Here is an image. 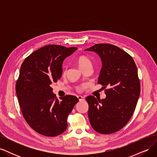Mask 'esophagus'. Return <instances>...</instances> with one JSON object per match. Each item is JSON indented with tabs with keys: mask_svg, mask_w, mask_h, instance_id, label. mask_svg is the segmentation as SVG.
Segmentation results:
<instances>
[{
	"mask_svg": "<svg viewBox=\"0 0 157 157\" xmlns=\"http://www.w3.org/2000/svg\"><path fill=\"white\" fill-rule=\"evenodd\" d=\"M77 98L79 99V101H84V98L81 96H78Z\"/></svg>",
	"mask_w": 157,
	"mask_h": 157,
	"instance_id": "esophagus-1",
	"label": "esophagus"
}]
</instances>
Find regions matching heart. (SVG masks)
Masks as SVG:
<instances>
[{"mask_svg":"<svg viewBox=\"0 0 157 157\" xmlns=\"http://www.w3.org/2000/svg\"><path fill=\"white\" fill-rule=\"evenodd\" d=\"M77 62L79 66V67L82 70H83L84 68L88 67L90 65H92L91 61L90 60V59L88 58V57L85 56H78L77 59ZM65 71H66V69L63 71L64 73H65Z\"/></svg>","mask_w":157,"mask_h":157,"instance_id":"obj_1","label":"heart"}]
</instances>
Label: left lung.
<instances>
[{
  "label": "left lung",
  "instance_id": "1",
  "mask_svg": "<svg viewBox=\"0 0 157 157\" xmlns=\"http://www.w3.org/2000/svg\"><path fill=\"white\" fill-rule=\"evenodd\" d=\"M85 50L98 54L102 67L98 83L103 86L106 98L89 96L88 118L93 129L103 134L115 133L132 117L140 95V82L134 59L127 52L109 44H97Z\"/></svg>",
  "mask_w": 157,
  "mask_h": 157
}]
</instances>
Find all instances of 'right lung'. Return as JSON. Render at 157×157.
<instances>
[{"instance_id": "obj_1", "label": "right lung", "mask_w": 157, "mask_h": 157, "mask_svg": "<svg viewBox=\"0 0 157 157\" xmlns=\"http://www.w3.org/2000/svg\"><path fill=\"white\" fill-rule=\"evenodd\" d=\"M77 49L47 45L27 57L21 66L16 85L19 105L27 124L40 134L54 137L67 129V117L78 99L66 95L59 101L51 84L61 78L63 60Z\"/></svg>"}]
</instances>
